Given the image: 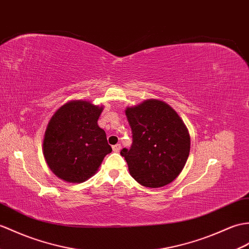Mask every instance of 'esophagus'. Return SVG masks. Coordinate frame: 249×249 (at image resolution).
Segmentation results:
<instances>
[{
    "instance_id": "1",
    "label": "esophagus",
    "mask_w": 249,
    "mask_h": 249,
    "mask_svg": "<svg viewBox=\"0 0 249 249\" xmlns=\"http://www.w3.org/2000/svg\"><path fill=\"white\" fill-rule=\"evenodd\" d=\"M112 149H113V152L119 153L121 151V144H115V145L112 146Z\"/></svg>"
}]
</instances>
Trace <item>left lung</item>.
<instances>
[{
  "label": "left lung",
  "mask_w": 249,
  "mask_h": 249,
  "mask_svg": "<svg viewBox=\"0 0 249 249\" xmlns=\"http://www.w3.org/2000/svg\"><path fill=\"white\" fill-rule=\"evenodd\" d=\"M132 131L130 149L121 155L129 174L147 188H161L180 174L190 154V134L183 121L169 104L148 98L127 107Z\"/></svg>",
  "instance_id": "obj_1"
}]
</instances>
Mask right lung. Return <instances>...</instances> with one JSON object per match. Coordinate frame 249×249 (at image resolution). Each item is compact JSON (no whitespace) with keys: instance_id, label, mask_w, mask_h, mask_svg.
<instances>
[{"instance_id":"obj_1","label":"right lung","mask_w":249,"mask_h":249,"mask_svg":"<svg viewBox=\"0 0 249 249\" xmlns=\"http://www.w3.org/2000/svg\"><path fill=\"white\" fill-rule=\"evenodd\" d=\"M104 106L72 100L59 107L46 126L43 156L50 170L61 180L80 183L93 176L111 153L106 132L97 124Z\"/></svg>"}]
</instances>
